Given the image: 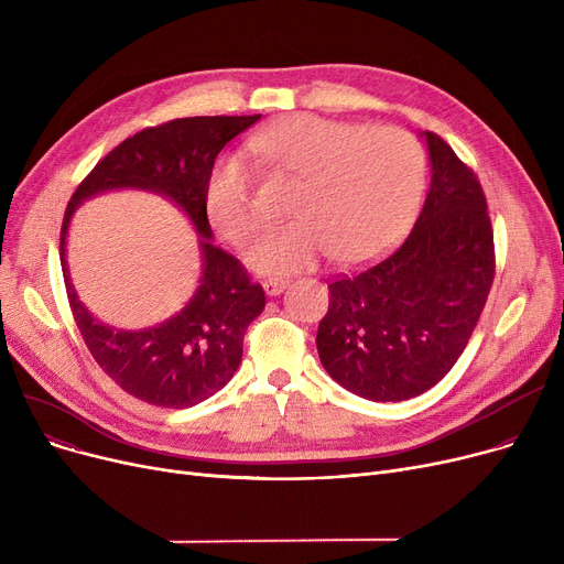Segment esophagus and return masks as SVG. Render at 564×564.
I'll list each match as a JSON object with an SVG mask.
<instances>
[{
	"label": "esophagus",
	"instance_id": "1",
	"mask_svg": "<svg viewBox=\"0 0 564 564\" xmlns=\"http://www.w3.org/2000/svg\"><path fill=\"white\" fill-rule=\"evenodd\" d=\"M262 288L267 294H281L288 288V281L285 279H267V281H262Z\"/></svg>",
	"mask_w": 564,
	"mask_h": 564
}]
</instances>
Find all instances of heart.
Instances as JSON below:
<instances>
[{
    "mask_svg": "<svg viewBox=\"0 0 564 564\" xmlns=\"http://www.w3.org/2000/svg\"><path fill=\"white\" fill-rule=\"evenodd\" d=\"M247 148L260 166L297 183L292 213L300 217L267 230L247 253L262 274L297 272L329 253L343 264L375 258L409 226L425 187V151L402 128L297 113L256 132ZM205 210L235 247L260 228L256 177L240 158L215 164Z\"/></svg>",
    "mask_w": 564,
    "mask_h": 564,
    "instance_id": "heart-1",
    "label": "heart"
}]
</instances>
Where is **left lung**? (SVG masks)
<instances>
[{
    "mask_svg": "<svg viewBox=\"0 0 564 564\" xmlns=\"http://www.w3.org/2000/svg\"><path fill=\"white\" fill-rule=\"evenodd\" d=\"M432 183L404 242L329 283L319 361L340 387L375 402L430 391L462 357L496 274L494 228L478 175L425 132Z\"/></svg>",
    "mask_w": 564,
    "mask_h": 564,
    "instance_id": "1",
    "label": "left lung"
}]
</instances>
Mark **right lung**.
<instances>
[{"instance_id": "obj_1", "label": "right lung", "mask_w": 564, "mask_h": 564, "mask_svg": "<svg viewBox=\"0 0 564 564\" xmlns=\"http://www.w3.org/2000/svg\"><path fill=\"white\" fill-rule=\"evenodd\" d=\"M256 116H192L145 128L118 143L88 173L68 200L62 226V270L77 329L96 364L132 398L166 406H194L224 389L242 361L249 324L264 308V290L247 267L213 245L205 185L221 148ZM148 188L181 204L202 235L204 274L191 304L160 328L111 330L76 300L65 267V232L74 207L109 188Z\"/></svg>"}]
</instances>
